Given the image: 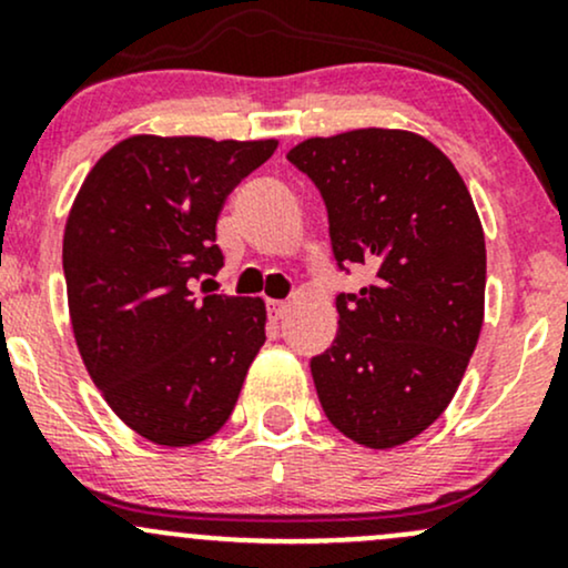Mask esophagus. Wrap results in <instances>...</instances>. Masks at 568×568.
I'll return each mask as SVG.
<instances>
[{
	"mask_svg": "<svg viewBox=\"0 0 568 568\" xmlns=\"http://www.w3.org/2000/svg\"><path fill=\"white\" fill-rule=\"evenodd\" d=\"M285 312H288V302H270V317L272 321H283Z\"/></svg>",
	"mask_w": 568,
	"mask_h": 568,
	"instance_id": "esophagus-1",
	"label": "esophagus"
}]
</instances>
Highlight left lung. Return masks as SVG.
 I'll return each instance as SVG.
<instances>
[{"mask_svg": "<svg viewBox=\"0 0 568 568\" xmlns=\"http://www.w3.org/2000/svg\"><path fill=\"white\" fill-rule=\"evenodd\" d=\"M321 189L338 266V331L312 357L328 422L366 448L414 440L448 408L484 325L486 240L454 162L410 130L361 128L288 152Z\"/></svg>", "mask_w": 568, "mask_h": 568, "instance_id": "obj_1", "label": "left lung"}]
</instances>
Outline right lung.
I'll use <instances>...</instances> for the list:
<instances>
[{"instance_id":"obj_1","label":"right lung","mask_w":568,"mask_h":568,"mask_svg":"<svg viewBox=\"0 0 568 568\" xmlns=\"http://www.w3.org/2000/svg\"><path fill=\"white\" fill-rule=\"evenodd\" d=\"M277 141L139 133L84 175L63 230L71 328L103 400L141 438L194 446L232 416L266 342L264 298L197 296L216 221Z\"/></svg>"}]
</instances>
